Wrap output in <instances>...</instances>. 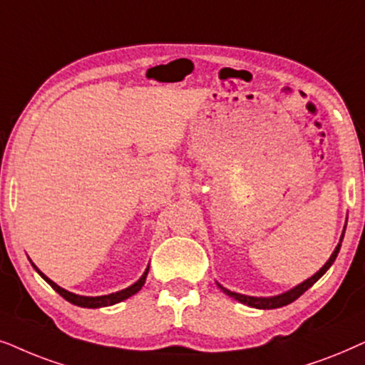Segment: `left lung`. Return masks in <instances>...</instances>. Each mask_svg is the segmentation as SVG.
Segmentation results:
<instances>
[{"label":"left lung","mask_w":365,"mask_h":365,"mask_svg":"<svg viewBox=\"0 0 365 365\" xmlns=\"http://www.w3.org/2000/svg\"><path fill=\"white\" fill-rule=\"evenodd\" d=\"M346 225H347V220H346ZM344 233H346V227H344L341 240H339L337 247H335V250L332 252V255L329 257V260L322 265V269H320L319 272H315L312 277H309V279L304 280L302 284L295 285V287L287 290V292L279 294V295H272V297H254V295H245V294H239V292H232V290L225 289L222 284H218V282H217L218 289H220L223 294H227L228 297H233L235 300H239L240 304H245V305H249V307H254V309L269 310V309H279V307H284V305L292 304L294 300H297L300 295L305 292V290H309L310 287H312L315 282H317L320 277H322L325 272L330 269V265H332L334 262H335V259H337L339 250H341V245H342V240H344Z\"/></svg>","instance_id":"left-lung-1"}]
</instances>
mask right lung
I'll use <instances>...</instances> for the list:
<instances>
[{
	"instance_id": "1",
	"label": "right lung",
	"mask_w": 365,
	"mask_h": 365,
	"mask_svg": "<svg viewBox=\"0 0 365 365\" xmlns=\"http://www.w3.org/2000/svg\"><path fill=\"white\" fill-rule=\"evenodd\" d=\"M31 262V260H30ZM31 265H33V269H35L38 274L41 275V279H45L48 284L51 285L53 289L56 290L58 294L61 295L63 299L65 300H68V302L70 304H73V305H78V307H85V309H100V307H108V305H115V304H118V302H123L125 299H128V297H132V295H135L138 292L140 289L143 287L145 285V280H147V275H148V270H150V265L147 267V269H145V272H143V275L140 277V279L135 282V284H132L130 285V287H126V289H123V290H118V292H113V294H108V295H98V297H86V295H78V294H73V292H70V290H66V289H63V287H60V285L58 284H55V282H53L51 279H48V277L43 274V272L38 269V267L33 264L31 262Z\"/></svg>"
}]
</instances>
